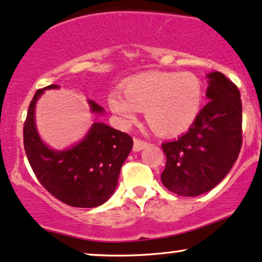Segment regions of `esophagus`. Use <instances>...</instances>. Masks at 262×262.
Wrapping results in <instances>:
<instances>
[{"label":"esophagus","mask_w":262,"mask_h":262,"mask_svg":"<svg viewBox=\"0 0 262 262\" xmlns=\"http://www.w3.org/2000/svg\"><path fill=\"white\" fill-rule=\"evenodd\" d=\"M148 146V142H146L144 140H141V138L135 137L134 140V150L135 152H138V150H142Z\"/></svg>","instance_id":"1"}]
</instances>
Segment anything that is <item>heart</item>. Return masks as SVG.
<instances>
[{
  "mask_svg": "<svg viewBox=\"0 0 262 262\" xmlns=\"http://www.w3.org/2000/svg\"><path fill=\"white\" fill-rule=\"evenodd\" d=\"M119 92L109 95V105L126 122L136 119L137 110L156 132L174 135L192 125L204 103V84L191 72H152L131 77Z\"/></svg>",
  "mask_w": 262,
  "mask_h": 262,
  "instance_id": "heart-1",
  "label": "heart"
}]
</instances>
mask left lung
<instances>
[{
    "instance_id": "8db88e82",
    "label": "left lung",
    "mask_w": 262,
    "mask_h": 262,
    "mask_svg": "<svg viewBox=\"0 0 262 262\" xmlns=\"http://www.w3.org/2000/svg\"><path fill=\"white\" fill-rule=\"evenodd\" d=\"M202 107L191 127L162 143L167 157L163 185L179 196H199L224 179L243 143L241 92L223 73L212 72Z\"/></svg>"
}]
</instances>
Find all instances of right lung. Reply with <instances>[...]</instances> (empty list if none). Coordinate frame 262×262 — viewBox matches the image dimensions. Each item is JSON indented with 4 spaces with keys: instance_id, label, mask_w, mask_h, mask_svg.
I'll return each mask as SVG.
<instances>
[{
    "instance_id": "1",
    "label": "right lung",
    "mask_w": 262,
    "mask_h": 262,
    "mask_svg": "<svg viewBox=\"0 0 262 262\" xmlns=\"http://www.w3.org/2000/svg\"><path fill=\"white\" fill-rule=\"evenodd\" d=\"M50 84L46 89L57 88ZM34 94L24 121V149L39 183L54 198L72 207L103 205L115 191L122 164L134 146L130 135L95 122L84 140L71 149L56 152L41 142L34 124V107L42 93ZM92 112L103 107L89 100Z\"/></svg>"
}]
</instances>
